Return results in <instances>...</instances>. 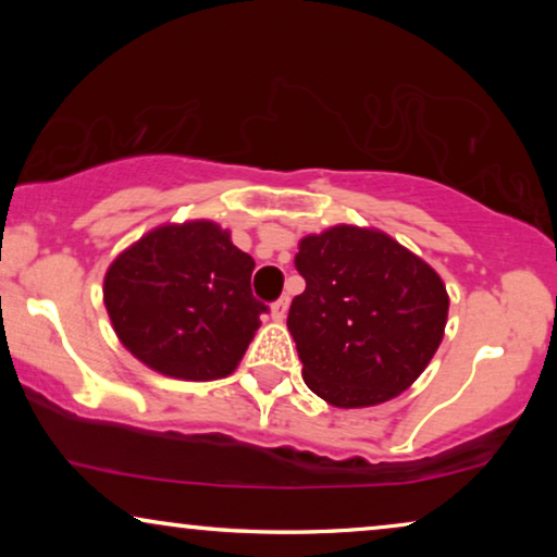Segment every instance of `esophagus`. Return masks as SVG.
I'll use <instances>...</instances> for the list:
<instances>
[{
	"label": "esophagus",
	"instance_id": "obj_1",
	"mask_svg": "<svg viewBox=\"0 0 557 557\" xmlns=\"http://www.w3.org/2000/svg\"><path fill=\"white\" fill-rule=\"evenodd\" d=\"M286 311H288V299H286V296H281L276 304H271V317L276 319V322H284Z\"/></svg>",
	"mask_w": 557,
	"mask_h": 557
}]
</instances>
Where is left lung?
Returning <instances> with one entry per match:
<instances>
[{
    "instance_id": "obj_1",
    "label": "left lung",
    "mask_w": 557,
    "mask_h": 557,
    "mask_svg": "<svg viewBox=\"0 0 557 557\" xmlns=\"http://www.w3.org/2000/svg\"><path fill=\"white\" fill-rule=\"evenodd\" d=\"M307 281L288 309L311 393L370 408L421 377L444 339L448 294L423 258L375 227L334 225L299 240Z\"/></svg>"
}]
</instances>
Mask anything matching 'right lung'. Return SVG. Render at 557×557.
I'll return each mask as SVG.
<instances>
[{"label": "right lung", "instance_id": "obj_1", "mask_svg": "<svg viewBox=\"0 0 557 557\" xmlns=\"http://www.w3.org/2000/svg\"><path fill=\"white\" fill-rule=\"evenodd\" d=\"M256 261L212 220L164 223L113 258L103 304L113 332L159 375L227 377L269 311L250 292Z\"/></svg>", "mask_w": 557, "mask_h": 557}]
</instances>
